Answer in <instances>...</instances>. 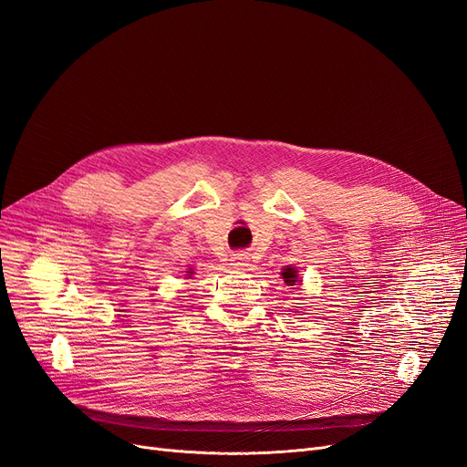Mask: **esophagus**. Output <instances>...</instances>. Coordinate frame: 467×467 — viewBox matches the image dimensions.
Segmentation results:
<instances>
[{"label": "esophagus", "mask_w": 467, "mask_h": 467, "mask_svg": "<svg viewBox=\"0 0 467 467\" xmlns=\"http://www.w3.org/2000/svg\"><path fill=\"white\" fill-rule=\"evenodd\" d=\"M236 268H246L248 266V261L246 257H234V263H233Z\"/></svg>", "instance_id": "1"}]
</instances>
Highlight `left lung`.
Instances as JSON below:
<instances>
[{
  "label": "left lung",
  "mask_w": 467,
  "mask_h": 467,
  "mask_svg": "<svg viewBox=\"0 0 467 467\" xmlns=\"http://www.w3.org/2000/svg\"><path fill=\"white\" fill-rule=\"evenodd\" d=\"M282 276H284L285 284H289V285H296V282H297V271H296V268H291V266L284 268Z\"/></svg>",
  "instance_id": "left-lung-1"
}]
</instances>
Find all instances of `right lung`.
Wrapping results in <instances>:
<instances>
[{
    "label": "right lung",
    "instance_id": "1",
    "mask_svg": "<svg viewBox=\"0 0 467 467\" xmlns=\"http://www.w3.org/2000/svg\"><path fill=\"white\" fill-rule=\"evenodd\" d=\"M189 275H191V273H189Z\"/></svg>",
    "mask_w": 467,
    "mask_h": 467
}]
</instances>
